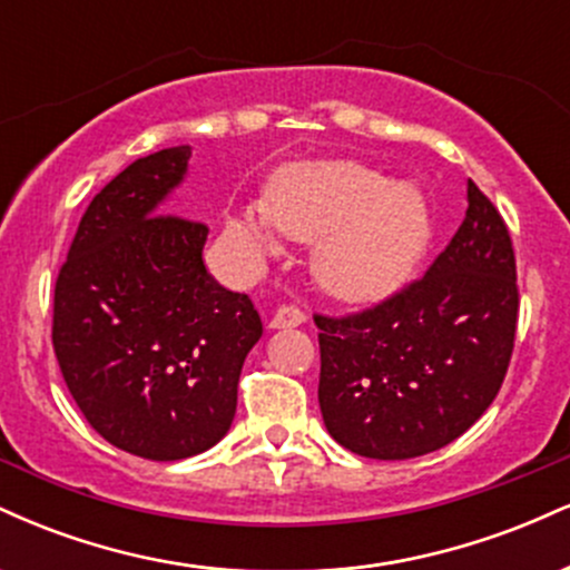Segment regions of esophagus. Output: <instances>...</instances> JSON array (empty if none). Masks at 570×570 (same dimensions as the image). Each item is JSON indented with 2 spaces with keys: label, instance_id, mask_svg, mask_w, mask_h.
<instances>
[{
  "label": "esophagus",
  "instance_id": "1",
  "mask_svg": "<svg viewBox=\"0 0 570 570\" xmlns=\"http://www.w3.org/2000/svg\"><path fill=\"white\" fill-rule=\"evenodd\" d=\"M299 324H305V313L294 305L276 307V313H273L271 322H267L271 330H289V326H299Z\"/></svg>",
  "mask_w": 570,
  "mask_h": 570
}]
</instances>
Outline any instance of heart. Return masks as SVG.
Returning a JSON list of instances; mask_svg holds the SVG:
<instances>
[{"label":"heart","mask_w":570,"mask_h":570,"mask_svg":"<svg viewBox=\"0 0 570 570\" xmlns=\"http://www.w3.org/2000/svg\"><path fill=\"white\" fill-rule=\"evenodd\" d=\"M273 230L316 240L313 278L330 297L367 303L407 278L426 246L429 214L415 187L385 181L364 163H311L281 171L267 185L265 208L246 206L227 222L252 263L276 252Z\"/></svg>","instance_id":"b5f03b06"}]
</instances>
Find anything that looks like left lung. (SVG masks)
<instances>
[{"label": "left lung", "instance_id": "obj_1", "mask_svg": "<svg viewBox=\"0 0 570 570\" xmlns=\"http://www.w3.org/2000/svg\"><path fill=\"white\" fill-rule=\"evenodd\" d=\"M461 227L426 276L351 316H313L324 426L351 453L404 461L444 448L490 407L514 348V248L469 179Z\"/></svg>", "mask_w": 570, "mask_h": 570}]
</instances>
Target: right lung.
<instances>
[{
    "instance_id": "add662e5",
    "label": "right lung",
    "mask_w": 570,
    "mask_h": 570,
    "mask_svg": "<svg viewBox=\"0 0 570 570\" xmlns=\"http://www.w3.org/2000/svg\"><path fill=\"white\" fill-rule=\"evenodd\" d=\"M189 155V144L168 147L117 174L85 208L56 278L69 394L104 440L149 461L198 455L227 434L240 367L263 337L248 294L203 265L208 227L163 208Z\"/></svg>"
}]
</instances>
